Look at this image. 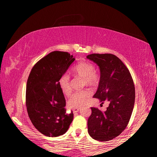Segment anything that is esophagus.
Masks as SVG:
<instances>
[{
    "label": "esophagus",
    "instance_id": "esophagus-1",
    "mask_svg": "<svg viewBox=\"0 0 157 157\" xmlns=\"http://www.w3.org/2000/svg\"><path fill=\"white\" fill-rule=\"evenodd\" d=\"M79 110V107H76V108H74L73 109V112L74 113H77L78 112V111Z\"/></svg>",
    "mask_w": 157,
    "mask_h": 157
}]
</instances>
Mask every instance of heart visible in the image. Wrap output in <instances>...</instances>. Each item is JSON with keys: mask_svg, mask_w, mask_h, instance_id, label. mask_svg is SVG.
Segmentation results:
<instances>
[{"mask_svg": "<svg viewBox=\"0 0 157 157\" xmlns=\"http://www.w3.org/2000/svg\"><path fill=\"white\" fill-rule=\"evenodd\" d=\"M74 76H79L84 79V84L89 86H95L100 81V75L95 71L94 65L88 61H83L77 63L72 68ZM59 86L61 91L65 95H68L71 92L70 77L66 74L63 75L59 79ZM92 92L86 89L77 91L71 95L68 100V106L71 108L80 107L91 96Z\"/></svg>", "mask_w": 157, "mask_h": 157, "instance_id": "b5f03b06", "label": "heart"}]
</instances>
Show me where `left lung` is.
I'll return each mask as SVG.
<instances>
[{
  "label": "left lung",
  "mask_w": 157,
  "mask_h": 157,
  "mask_svg": "<svg viewBox=\"0 0 157 157\" xmlns=\"http://www.w3.org/2000/svg\"><path fill=\"white\" fill-rule=\"evenodd\" d=\"M87 59L97 63L100 78L94 97L109 105L105 111L91 107L88 132L93 139L108 141L119 136L128 124L135 101V87L128 68L112 54H91Z\"/></svg>",
  "instance_id": "8db88e82"
}]
</instances>
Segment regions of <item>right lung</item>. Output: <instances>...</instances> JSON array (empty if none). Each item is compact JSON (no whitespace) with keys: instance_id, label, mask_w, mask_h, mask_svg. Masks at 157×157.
Returning a JSON list of instances; mask_svg holds the SVG:
<instances>
[{"instance_id":"obj_1","label":"right lung","mask_w":157,"mask_h":157,"mask_svg":"<svg viewBox=\"0 0 157 157\" xmlns=\"http://www.w3.org/2000/svg\"><path fill=\"white\" fill-rule=\"evenodd\" d=\"M75 59L68 52H52L39 60L29 75L26 86L28 113L34 127L46 136L65 134L73 121V111L66 113L59 79Z\"/></svg>"}]
</instances>
